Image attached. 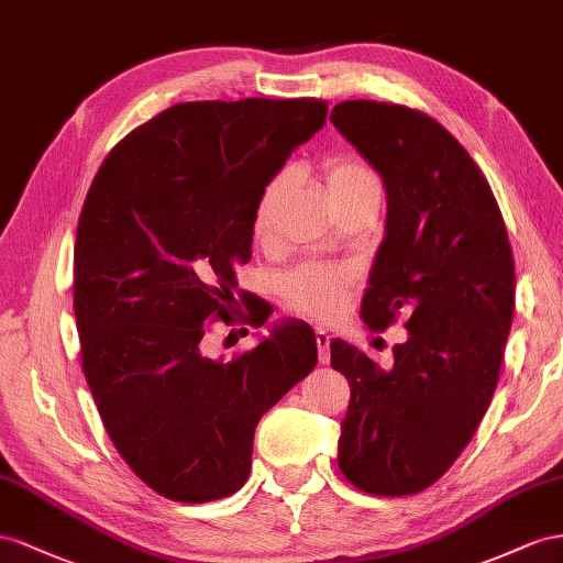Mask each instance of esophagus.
<instances>
[{
	"mask_svg": "<svg viewBox=\"0 0 563 563\" xmlns=\"http://www.w3.org/2000/svg\"><path fill=\"white\" fill-rule=\"evenodd\" d=\"M316 344L320 363H330V334L325 330H316Z\"/></svg>",
	"mask_w": 563,
	"mask_h": 563,
	"instance_id": "1",
	"label": "esophagus"
}]
</instances>
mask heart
I'll return each instance as SVG.
<instances>
[{"label": "heart", "mask_w": 563, "mask_h": 563, "mask_svg": "<svg viewBox=\"0 0 563 563\" xmlns=\"http://www.w3.org/2000/svg\"><path fill=\"white\" fill-rule=\"evenodd\" d=\"M325 186L334 205H340L349 198L353 190H358L363 184L375 181L373 174L363 165L353 163L349 157H332L323 167ZM285 190V174H278L276 179L268 181L264 192L256 200L252 214V235L256 240H266L280 196ZM356 278L351 266L346 264H301L292 271H287L278 280V295L285 301V307L316 320H330L340 316L349 295V287Z\"/></svg>", "instance_id": "b5f03b06"}]
</instances>
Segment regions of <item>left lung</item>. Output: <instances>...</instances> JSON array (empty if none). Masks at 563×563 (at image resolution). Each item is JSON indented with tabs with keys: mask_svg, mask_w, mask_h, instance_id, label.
Returning a JSON list of instances; mask_svg holds the SVG:
<instances>
[{
	"mask_svg": "<svg viewBox=\"0 0 563 563\" xmlns=\"http://www.w3.org/2000/svg\"><path fill=\"white\" fill-rule=\"evenodd\" d=\"M330 122L387 188V235L361 318L387 330L404 316L408 330L389 371L330 342L351 387L336 462L365 493L412 495L451 470L490 406L514 316V256L486 176L437 120L342 101Z\"/></svg>",
	"mask_w": 563,
	"mask_h": 563,
	"instance_id": "left-lung-1",
	"label": "left lung"
}]
</instances>
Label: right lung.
<instances>
[{"instance_id":"add662e5","label":"right lung","mask_w":563,"mask_h":563,"mask_svg":"<svg viewBox=\"0 0 563 563\" xmlns=\"http://www.w3.org/2000/svg\"><path fill=\"white\" fill-rule=\"evenodd\" d=\"M325 118L318 99L176 103L126 134L87 192L73 297L82 371L122 460L169 500L243 488L262 415L318 361L301 320L231 361L207 356L202 336L235 303L256 200Z\"/></svg>"}]
</instances>
